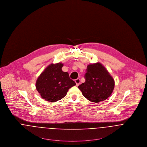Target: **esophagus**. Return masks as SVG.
I'll list each match as a JSON object with an SVG mask.
<instances>
[{"mask_svg":"<svg viewBox=\"0 0 147 147\" xmlns=\"http://www.w3.org/2000/svg\"><path fill=\"white\" fill-rule=\"evenodd\" d=\"M76 84V86H79V84H80V79H77L75 80Z\"/></svg>","mask_w":147,"mask_h":147,"instance_id":"obj_1","label":"esophagus"}]
</instances>
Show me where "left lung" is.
<instances>
[{
    "instance_id": "obj_1",
    "label": "left lung",
    "mask_w": 147,
    "mask_h": 147,
    "mask_svg": "<svg viewBox=\"0 0 147 147\" xmlns=\"http://www.w3.org/2000/svg\"><path fill=\"white\" fill-rule=\"evenodd\" d=\"M85 81L78 86L82 95L89 100L99 103L111 95L115 81L100 63L89 65L85 75Z\"/></svg>"
}]
</instances>
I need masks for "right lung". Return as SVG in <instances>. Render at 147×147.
Wrapping results in <instances>:
<instances>
[{
  "label": "right lung",
  "instance_id": "right-lung-1",
  "mask_svg": "<svg viewBox=\"0 0 147 147\" xmlns=\"http://www.w3.org/2000/svg\"><path fill=\"white\" fill-rule=\"evenodd\" d=\"M63 64H51L38 77L36 88L41 97L50 102H55L65 97L69 88L76 83L69 78L68 73L63 72Z\"/></svg>",
  "mask_w": 147,
  "mask_h": 147
}]
</instances>
